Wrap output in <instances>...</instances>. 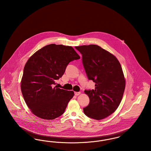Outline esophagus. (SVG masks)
Here are the masks:
<instances>
[{
	"mask_svg": "<svg viewBox=\"0 0 151 151\" xmlns=\"http://www.w3.org/2000/svg\"><path fill=\"white\" fill-rule=\"evenodd\" d=\"M80 94V92H75V96H79Z\"/></svg>",
	"mask_w": 151,
	"mask_h": 151,
	"instance_id": "1",
	"label": "esophagus"
}]
</instances>
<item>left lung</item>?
<instances>
[{
	"mask_svg": "<svg viewBox=\"0 0 151 151\" xmlns=\"http://www.w3.org/2000/svg\"><path fill=\"white\" fill-rule=\"evenodd\" d=\"M82 54V62L95 89L85 90L89 104L83 108L86 115L96 120L113 113L119 106L125 89L122 67L114 55L96 45L76 46Z\"/></svg>",
	"mask_w": 151,
	"mask_h": 151,
	"instance_id": "8db88e82",
	"label": "left lung"
}]
</instances>
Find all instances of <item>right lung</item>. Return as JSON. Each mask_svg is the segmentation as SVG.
I'll use <instances>...</instances> for the list:
<instances>
[{"label":"right lung","instance_id":"add662e5","mask_svg":"<svg viewBox=\"0 0 151 151\" xmlns=\"http://www.w3.org/2000/svg\"><path fill=\"white\" fill-rule=\"evenodd\" d=\"M80 58L71 46L55 44L45 46L30 57L24 68L21 89L35 115L51 120L64 113L74 93L59 88L55 81L70 62Z\"/></svg>","mask_w":151,"mask_h":151}]
</instances>
